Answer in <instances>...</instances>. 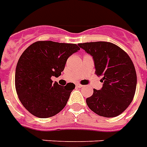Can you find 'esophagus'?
I'll use <instances>...</instances> for the list:
<instances>
[{"mask_svg": "<svg viewBox=\"0 0 147 147\" xmlns=\"http://www.w3.org/2000/svg\"><path fill=\"white\" fill-rule=\"evenodd\" d=\"M76 87H78V88H83V87H84V85H82V84H78H78H76Z\"/></svg>", "mask_w": 147, "mask_h": 147, "instance_id": "1", "label": "esophagus"}]
</instances>
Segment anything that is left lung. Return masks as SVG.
<instances>
[{
  "label": "left lung",
  "mask_w": 147,
  "mask_h": 147,
  "mask_svg": "<svg viewBox=\"0 0 147 147\" xmlns=\"http://www.w3.org/2000/svg\"><path fill=\"white\" fill-rule=\"evenodd\" d=\"M93 57L96 76L102 78L100 90L86 99L88 107L100 116L120 115L131 102L137 86L135 68L129 56L119 47L106 41L78 44Z\"/></svg>",
  "instance_id": "1"
}]
</instances>
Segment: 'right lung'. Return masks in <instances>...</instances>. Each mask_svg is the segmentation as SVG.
I'll return each mask as SVG.
<instances>
[{
	"mask_svg": "<svg viewBox=\"0 0 147 147\" xmlns=\"http://www.w3.org/2000/svg\"><path fill=\"white\" fill-rule=\"evenodd\" d=\"M79 50L75 44L45 40L34 42L22 53L16 68V90L20 102L32 115L49 118L65 107L76 85L61 86L51 78L59 77L68 58Z\"/></svg>",
	"mask_w": 147,
	"mask_h": 147,
	"instance_id": "add662e5",
	"label": "right lung"
}]
</instances>
